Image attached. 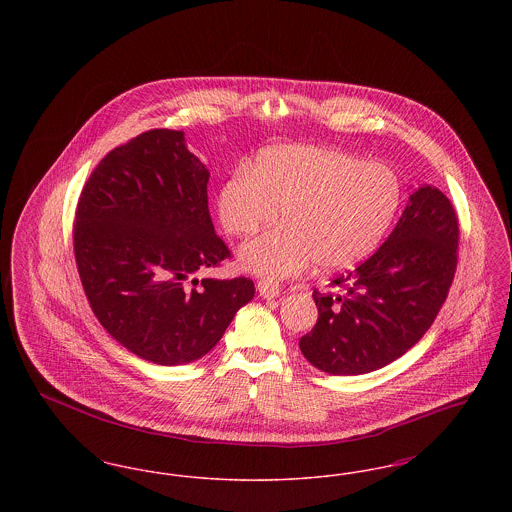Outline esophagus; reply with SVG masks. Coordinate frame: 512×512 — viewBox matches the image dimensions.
Here are the masks:
<instances>
[{"label": "esophagus", "mask_w": 512, "mask_h": 512, "mask_svg": "<svg viewBox=\"0 0 512 512\" xmlns=\"http://www.w3.org/2000/svg\"><path fill=\"white\" fill-rule=\"evenodd\" d=\"M257 290L263 297H278L280 295V284L270 280V278H261L257 282Z\"/></svg>", "instance_id": "1"}]
</instances>
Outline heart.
<instances>
[{
  "mask_svg": "<svg viewBox=\"0 0 512 512\" xmlns=\"http://www.w3.org/2000/svg\"><path fill=\"white\" fill-rule=\"evenodd\" d=\"M401 197V180L388 165L328 147L282 146L220 188L219 217L230 236H249L284 205L286 222L240 251L245 268L284 278L317 259L326 270L363 261L388 232Z\"/></svg>",
  "mask_w": 512,
  "mask_h": 512,
  "instance_id": "1",
  "label": "heart"
}]
</instances>
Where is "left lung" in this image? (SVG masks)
I'll return each mask as SVG.
<instances>
[{
	"label": "left lung",
	"mask_w": 512,
	"mask_h": 512,
	"mask_svg": "<svg viewBox=\"0 0 512 512\" xmlns=\"http://www.w3.org/2000/svg\"><path fill=\"white\" fill-rule=\"evenodd\" d=\"M459 259V219L438 188H418L390 238L353 270L332 280L338 292H313L317 324L299 347L334 376L390 365L434 324Z\"/></svg>",
	"instance_id": "8db88e82"
}]
</instances>
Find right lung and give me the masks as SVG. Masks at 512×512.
<instances>
[{
	"label": "right lung",
	"mask_w": 512,
	"mask_h": 512,
	"mask_svg": "<svg viewBox=\"0 0 512 512\" xmlns=\"http://www.w3.org/2000/svg\"><path fill=\"white\" fill-rule=\"evenodd\" d=\"M209 171L184 132L155 128L109 151L76 205V268L99 324L134 355L184 365L219 343L253 280L194 278L230 249L207 205Z\"/></svg>",
	"instance_id": "right-lung-1"
}]
</instances>
